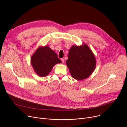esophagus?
<instances>
[{"mask_svg": "<svg viewBox=\"0 0 127 127\" xmlns=\"http://www.w3.org/2000/svg\"><path fill=\"white\" fill-rule=\"evenodd\" d=\"M61 60V61H62V63H64V61H65L64 59H63V58H62Z\"/></svg>", "mask_w": 127, "mask_h": 127, "instance_id": "1", "label": "esophagus"}]
</instances>
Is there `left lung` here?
I'll return each instance as SVG.
<instances>
[{
    "instance_id": "8db88e82",
    "label": "left lung",
    "mask_w": 127,
    "mask_h": 127,
    "mask_svg": "<svg viewBox=\"0 0 127 127\" xmlns=\"http://www.w3.org/2000/svg\"><path fill=\"white\" fill-rule=\"evenodd\" d=\"M70 73L74 79L81 80L92 74L96 66V59L87 45H73L69 51L66 62Z\"/></svg>"
}]
</instances>
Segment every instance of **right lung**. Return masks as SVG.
<instances>
[{"instance_id": "add662e5", "label": "right lung", "mask_w": 127, "mask_h": 127, "mask_svg": "<svg viewBox=\"0 0 127 127\" xmlns=\"http://www.w3.org/2000/svg\"><path fill=\"white\" fill-rule=\"evenodd\" d=\"M31 61L34 71L41 77L48 75L54 65L62 63L56 53L48 46L39 48L32 56Z\"/></svg>"}]
</instances>
